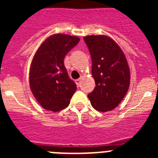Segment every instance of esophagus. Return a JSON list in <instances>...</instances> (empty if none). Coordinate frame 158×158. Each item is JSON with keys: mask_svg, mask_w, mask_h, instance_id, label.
<instances>
[{"mask_svg": "<svg viewBox=\"0 0 158 158\" xmlns=\"http://www.w3.org/2000/svg\"><path fill=\"white\" fill-rule=\"evenodd\" d=\"M81 81V78H79V79H77V80L75 81V82H76V84H77V86H80Z\"/></svg>", "mask_w": 158, "mask_h": 158, "instance_id": "34e87169", "label": "esophagus"}]
</instances>
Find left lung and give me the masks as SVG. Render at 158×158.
<instances>
[{
  "mask_svg": "<svg viewBox=\"0 0 158 158\" xmlns=\"http://www.w3.org/2000/svg\"><path fill=\"white\" fill-rule=\"evenodd\" d=\"M92 58L96 87L88 97L95 109L102 112L117 107L130 85L127 61L118 45L106 35L84 37Z\"/></svg>",
  "mask_w": 158,
  "mask_h": 158,
  "instance_id": "1",
  "label": "left lung"
}]
</instances>
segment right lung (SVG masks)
I'll list each match as a JSON object with an SVG mask.
<instances>
[{"label": "right lung", "instance_id": "right-lung-1", "mask_svg": "<svg viewBox=\"0 0 158 158\" xmlns=\"http://www.w3.org/2000/svg\"><path fill=\"white\" fill-rule=\"evenodd\" d=\"M79 41L76 36L55 34L47 38L36 51L29 82L32 93L44 109H64L76 92V84L68 75L64 58Z\"/></svg>", "mask_w": 158, "mask_h": 158}]
</instances>
